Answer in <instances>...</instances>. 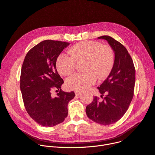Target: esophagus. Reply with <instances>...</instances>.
<instances>
[{
    "label": "esophagus",
    "instance_id": "obj_1",
    "mask_svg": "<svg viewBox=\"0 0 155 155\" xmlns=\"http://www.w3.org/2000/svg\"><path fill=\"white\" fill-rule=\"evenodd\" d=\"M75 94L76 95V96H79V94H81V91H75Z\"/></svg>",
    "mask_w": 155,
    "mask_h": 155
}]
</instances>
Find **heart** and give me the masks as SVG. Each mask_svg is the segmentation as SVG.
<instances>
[{
  "label": "heart",
  "instance_id": "1",
  "mask_svg": "<svg viewBox=\"0 0 155 155\" xmlns=\"http://www.w3.org/2000/svg\"><path fill=\"white\" fill-rule=\"evenodd\" d=\"M68 54L62 53L58 57L56 65L60 74L68 76L76 68V62L84 61L82 73L69 76L66 81L68 89L82 90L89 88L95 83L97 78H107L113 68L114 52L109 45L97 41H86L73 45Z\"/></svg>",
  "mask_w": 155,
  "mask_h": 155
}]
</instances>
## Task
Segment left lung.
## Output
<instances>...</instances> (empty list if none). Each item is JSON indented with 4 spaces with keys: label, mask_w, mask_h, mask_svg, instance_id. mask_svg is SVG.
Instances as JSON below:
<instances>
[{
    "label": "left lung",
    "mask_w": 155,
    "mask_h": 155,
    "mask_svg": "<svg viewBox=\"0 0 155 155\" xmlns=\"http://www.w3.org/2000/svg\"><path fill=\"white\" fill-rule=\"evenodd\" d=\"M98 39L106 40L114 52L113 68L107 79L97 87L101 102L94 96L92 103L86 106L87 117L103 125H108L119 121L128 110L134 95L135 68L133 59L124 45L109 35Z\"/></svg>",
    "instance_id": "left-lung-1"
}]
</instances>
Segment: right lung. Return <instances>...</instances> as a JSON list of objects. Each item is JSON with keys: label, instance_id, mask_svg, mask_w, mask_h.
Instances as JSON below:
<instances>
[{"label": "right lung", "instance_id": "add662e5", "mask_svg": "<svg viewBox=\"0 0 155 155\" xmlns=\"http://www.w3.org/2000/svg\"><path fill=\"white\" fill-rule=\"evenodd\" d=\"M69 42L45 40L33 47L22 64L20 87L25 110L38 124L52 127L64 121L68 104L75 96L74 91H62L63 79L56 67L58 57ZM58 93L54 97L51 91Z\"/></svg>", "mask_w": 155, "mask_h": 155}]
</instances>
